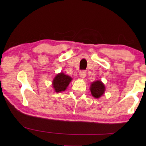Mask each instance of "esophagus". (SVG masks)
Returning a JSON list of instances; mask_svg holds the SVG:
<instances>
[{
    "instance_id": "34e87169",
    "label": "esophagus",
    "mask_w": 146,
    "mask_h": 146,
    "mask_svg": "<svg viewBox=\"0 0 146 146\" xmlns=\"http://www.w3.org/2000/svg\"><path fill=\"white\" fill-rule=\"evenodd\" d=\"M79 75H80V78H84L86 76V71L84 70H82V71H80V73H79Z\"/></svg>"
}]
</instances>
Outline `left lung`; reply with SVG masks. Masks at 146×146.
<instances>
[{"instance_id":"obj_1","label":"left lung","mask_w":146,"mask_h":146,"mask_svg":"<svg viewBox=\"0 0 146 146\" xmlns=\"http://www.w3.org/2000/svg\"><path fill=\"white\" fill-rule=\"evenodd\" d=\"M90 91L91 92V95L94 97L100 98L104 93L105 86L101 81H95V82L91 84Z\"/></svg>"}]
</instances>
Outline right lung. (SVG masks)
Instances as JSON below:
<instances>
[{"label": "right lung", "instance_id": "obj_1", "mask_svg": "<svg viewBox=\"0 0 146 146\" xmlns=\"http://www.w3.org/2000/svg\"><path fill=\"white\" fill-rule=\"evenodd\" d=\"M72 78L70 76L64 75L62 73H59L55 76L53 81V88L57 93L66 90Z\"/></svg>", "mask_w": 146, "mask_h": 146}]
</instances>
